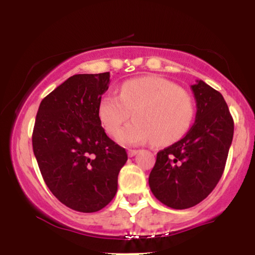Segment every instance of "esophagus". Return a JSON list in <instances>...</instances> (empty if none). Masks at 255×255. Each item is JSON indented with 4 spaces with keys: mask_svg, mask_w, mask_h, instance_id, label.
<instances>
[{
    "mask_svg": "<svg viewBox=\"0 0 255 255\" xmlns=\"http://www.w3.org/2000/svg\"><path fill=\"white\" fill-rule=\"evenodd\" d=\"M137 152H139L137 150H128V156L134 157L137 153Z\"/></svg>",
    "mask_w": 255,
    "mask_h": 255,
    "instance_id": "obj_1",
    "label": "esophagus"
}]
</instances>
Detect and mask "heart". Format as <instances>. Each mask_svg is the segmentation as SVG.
<instances>
[{
	"label": "heart",
	"mask_w": 255,
	"mask_h": 255,
	"mask_svg": "<svg viewBox=\"0 0 255 255\" xmlns=\"http://www.w3.org/2000/svg\"><path fill=\"white\" fill-rule=\"evenodd\" d=\"M131 113L135 120L122 130V144L152 140L165 145L186 133L194 118V105L188 93L159 77L130 79L122 84L119 97L108 93L99 101V120L111 136L119 135Z\"/></svg>",
	"instance_id": "obj_1"
}]
</instances>
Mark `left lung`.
I'll use <instances>...</instances> for the list:
<instances>
[{"label":"left lung","mask_w":255,"mask_h":255,"mask_svg":"<svg viewBox=\"0 0 255 255\" xmlns=\"http://www.w3.org/2000/svg\"><path fill=\"white\" fill-rule=\"evenodd\" d=\"M194 125L177 142L159 151L148 184L160 203L184 210L203 201L223 175L234 120L223 96L203 80L192 85Z\"/></svg>","instance_id":"1"}]
</instances>
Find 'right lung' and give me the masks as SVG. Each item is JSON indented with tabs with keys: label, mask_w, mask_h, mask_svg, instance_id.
Here are the masks:
<instances>
[{
	"label": "right lung",
	"mask_w": 255,
	"mask_h": 255,
	"mask_svg": "<svg viewBox=\"0 0 255 255\" xmlns=\"http://www.w3.org/2000/svg\"><path fill=\"white\" fill-rule=\"evenodd\" d=\"M110 73L75 74L40 102L32 146L46 186L79 212H97L118 192L127 152L105 134L98 115Z\"/></svg>",
	"instance_id": "obj_1"
}]
</instances>
